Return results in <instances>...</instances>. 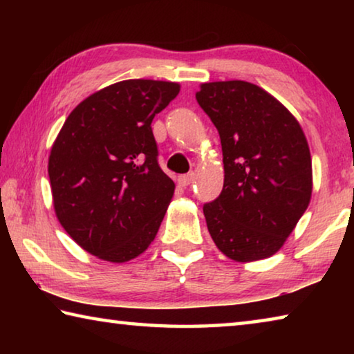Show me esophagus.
<instances>
[{
	"label": "esophagus",
	"instance_id": "esophagus-1",
	"mask_svg": "<svg viewBox=\"0 0 354 354\" xmlns=\"http://www.w3.org/2000/svg\"><path fill=\"white\" fill-rule=\"evenodd\" d=\"M194 179H195L194 173H189V175L179 176L178 178V183H179V185H183V187H187V185H190L192 183H194Z\"/></svg>",
	"mask_w": 354,
	"mask_h": 354
}]
</instances>
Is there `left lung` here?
Listing matches in <instances>:
<instances>
[{"instance_id": "obj_1", "label": "left lung", "mask_w": 354, "mask_h": 354, "mask_svg": "<svg viewBox=\"0 0 354 354\" xmlns=\"http://www.w3.org/2000/svg\"><path fill=\"white\" fill-rule=\"evenodd\" d=\"M196 101L217 128L223 190L203 206L225 256L251 262L283 247L313 195V160L297 118L259 86L205 82Z\"/></svg>"}]
</instances>
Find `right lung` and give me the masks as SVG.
<instances>
[{"mask_svg": "<svg viewBox=\"0 0 354 354\" xmlns=\"http://www.w3.org/2000/svg\"><path fill=\"white\" fill-rule=\"evenodd\" d=\"M179 84L128 80L81 101L48 159L59 223L87 253L128 262L154 241L175 194L158 164L151 122Z\"/></svg>", "mask_w": 354, "mask_h": 354, "instance_id": "obj_1", "label": "right lung"}]
</instances>
